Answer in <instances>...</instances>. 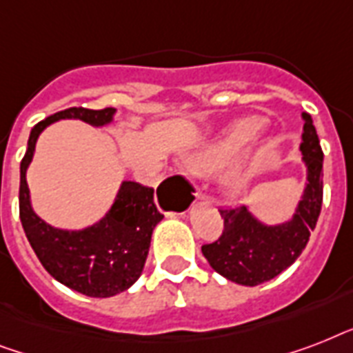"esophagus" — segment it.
<instances>
[{
  "label": "esophagus",
  "mask_w": 353,
  "mask_h": 353,
  "mask_svg": "<svg viewBox=\"0 0 353 353\" xmlns=\"http://www.w3.org/2000/svg\"><path fill=\"white\" fill-rule=\"evenodd\" d=\"M199 201H207V198H205V196H199Z\"/></svg>",
  "instance_id": "esophagus-1"
}]
</instances>
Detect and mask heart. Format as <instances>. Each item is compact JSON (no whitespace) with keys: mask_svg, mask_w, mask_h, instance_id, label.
Returning a JSON list of instances; mask_svg holds the SVG:
<instances>
[{"mask_svg":"<svg viewBox=\"0 0 353 353\" xmlns=\"http://www.w3.org/2000/svg\"><path fill=\"white\" fill-rule=\"evenodd\" d=\"M262 130L263 122L260 119L251 117L236 121L218 137L194 150L192 154H188L185 165L192 174H210L218 170L238 157L262 133ZM252 177H254V161L251 157L238 159L221 172L220 187L227 196L238 198L249 188Z\"/></svg>","mask_w":353,"mask_h":353,"instance_id":"1","label":"heart"}]
</instances>
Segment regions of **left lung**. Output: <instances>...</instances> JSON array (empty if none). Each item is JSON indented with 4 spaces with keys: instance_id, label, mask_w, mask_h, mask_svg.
<instances>
[{
    "instance_id": "1",
    "label": "left lung",
    "mask_w": 353,
    "mask_h": 353,
    "mask_svg": "<svg viewBox=\"0 0 353 353\" xmlns=\"http://www.w3.org/2000/svg\"><path fill=\"white\" fill-rule=\"evenodd\" d=\"M301 154L306 168L304 190L290 220L269 225L247 205L221 209L220 240L201 247L216 273L240 285H258L279 276L304 251L323 205V150L312 117L302 113Z\"/></svg>"
}]
</instances>
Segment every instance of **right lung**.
I'll list each match as a JSON object with an SVG mask.
<instances>
[{
  "label": "right lung",
  "instance_id": "right-lung-1",
  "mask_svg": "<svg viewBox=\"0 0 353 353\" xmlns=\"http://www.w3.org/2000/svg\"><path fill=\"white\" fill-rule=\"evenodd\" d=\"M115 115V108H69L54 113L30 130L27 152L19 165V220L36 256L60 284L97 299L126 291L143 273L152 232L163 220L154 203V188L122 181L112 207L101 220L84 229H60L41 220L32 209L27 168L34 157L38 137L47 126L62 119H74L102 128L112 124Z\"/></svg>",
  "mask_w": 353,
  "mask_h": 353
}]
</instances>
